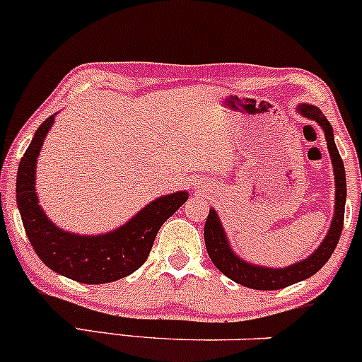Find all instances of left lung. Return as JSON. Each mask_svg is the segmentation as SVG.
<instances>
[{"mask_svg": "<svg viewBox=\"0 0 362 362\" xmlns=\"http://www.w3.org/2000/svg\"><path fill=\"white\" fill-rule=\"evenodd\" d=\"M297 113L303 115L308 120L316 122L321 127L325 139H327V148L329 153V160H332L333 175H335V209H333L332 223H329L327 235L315 249V252H311L308 257L297 261V263L284 266V268H272V266L249 263V261L242 259L239 254L232 249L216 209H209L208 218H206L204 242L213 264L225 276H228L230 280L237 281V284L244 285V287L256 288V291H278V288H285L288 285L313 276L329 259L332 252L335 251L337 244H339L340 233H342L347 184H345L344 161L340 158L339 149H337L335 139H333V129L327 120V117L315 105L300 103L297 106Z\"/></svg>", "mask_w": 362, "mask_h": 362, "instance_id": "1", "label": "left lung"}]
</instances>
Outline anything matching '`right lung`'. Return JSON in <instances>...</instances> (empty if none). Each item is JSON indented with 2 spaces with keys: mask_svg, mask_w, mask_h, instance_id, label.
<instances>
[{
  "mask_svg": "<svg viewBox=\"0 0 362 362\" xmlns=\"http://www.w3.org/2000/svg\"><path fill=\"white\" fill-rule=\"evenodd\" d=\"M54 117L57 113L35 130L18 165L17 206L27 237L42 263L70 280L98 285L132 275L148 259L158 230L189 199V192L178 190L156 197L127 223L99 235H81L59 228L47 218L35 192L37 158Z\"/></svg>",
  "mask_w": 362,
  "mask_h": 362,
  "instance_id": "1",
  "label": "right lung"
}]
</instances>
